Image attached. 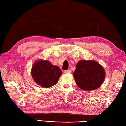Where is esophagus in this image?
Wrapping results in <instances>:
<instances>
[{
  "instance_id": "1",
  "label": "esophagus",
  "mask_w": 126,
  "mask_h": 126,
  "mask_svg": "<svg viewBox=\"0 0 126 126\" xmlns=\"http://www.w3.org/2000/svg\"><path fill=\"white\" fill-rule=\"evenodd\" d=\"M71 72V71L70 69H68V70H65V71H64V73H69Z\"/></svg>"
}]
</instances>
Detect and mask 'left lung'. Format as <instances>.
I'll return each mask as SVG.
<instances>
[{
    "mask_svg": "<svg viewBox=\"0 0 126 126\" xmlns=\"http://www.w3.org/2000/svg\"><path fill=\"white\" fill-rule=\"evenodd\" d=\"M73 76L80 89L92 91L101 86L105 78V71L97 62L82 60L77 64Z\"/></svg>",
    "mask_w": 126,
    "mask_h": 126,
    "instance_id": "obj_1",
    "label": "left lung"
}]
</instances>
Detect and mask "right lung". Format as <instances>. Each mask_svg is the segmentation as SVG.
Returning <instances> with one entry per match:
<instances>
[{
	"mask_svg": "<svg viewBox=\"0 0 126 126\" xmlns=\"http://www.w3.org/2000/svg\"><path fill=\"white\" fill-rule=\"evenodd\" d=\"M62 74L60 68L47 61H38L34 64L32 76L35 82L46 88L56 84Z\"/></svg>",
	"mask_w": 126,
	"mask_h": 126,
	"instance_id": "1",
	"label": "right lung"
}]
</instances>
